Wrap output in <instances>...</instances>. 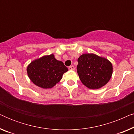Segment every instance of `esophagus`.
Returning a JSON list of instances; mask_svg holds the SVG:
<instances>
[{"label":"esophagus","instance_id":"esophagus-1","mask_svg":"<svg viewBox=\"0 0 134 134\" xmlns=\"http://www.w3.org/2000/svg\"><path fill=\"white\" fill-rule=\"evenodd\" d=\"M69 70H71V71H74L75 69V68H74V66L72 65V66H71L69 67Z\"/></svg>","mask_w":134,"mask_h":134}]
</instances>
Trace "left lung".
Masks as SVG:
<instances>
[{
	"instance_id": "1",
	"label": "left lung",
	"mask_w": 134,
	"mask_h": 134,
	"mask_svg": "<svg viewBox=\"0 0 134 134\" xmlns=\"http://www.w3.org/2000/svg\"><path fill=\"white\" fill-rule=\"evenodd\" d=\"M77 61L79 77L82 83L88 88H100L110 80L113 65L106 58L88 53L81 55Z\"/></svg>"
}]
</instances>
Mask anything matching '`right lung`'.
Returning a JSON list of instances; mask_svg holds the SVG:
<instances>
[{
	"mask_svg": "<svg viewBox=\"0 0 134 134\" xmlns=\"http://www.w3.org/2000/svg\"><path fill=\"white\" fill-rule=\"evenodd\" d=\"M68 69L54 55H46L31 62L27 72L31 82L38 87L49 89L54 87L63 77Z\"/></svg>",
	"mask_w": 134,
	"mask_h": 134,
	"instance_id": "obj_1",
	"label": "right lung"
}]
</instances>
